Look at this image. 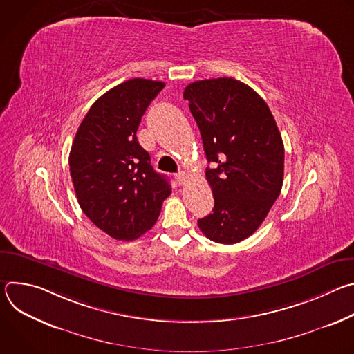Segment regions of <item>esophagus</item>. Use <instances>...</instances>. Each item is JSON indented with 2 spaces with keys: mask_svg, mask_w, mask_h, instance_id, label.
I'll use <instances>...</instances> for the list:
<instances>
[{
  "mask_svg": "<svg viewBox=\"0 0 354 354\" xmlns=\"http://www.w3.org/2000/svg\"><path fill=\"white\" fill-rule=\"evenodd\" d=\"M175 179H176V182L179 185H185L187 182V179H189V175L186 172H179V174L175 175Z\"/></svg>",
  "mask_w": 354,
  "mask_h": 354,
  "instance_id": "34e87169",
  "label": "esophagus"
}]
</instances>
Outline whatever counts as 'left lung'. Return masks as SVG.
<instances>
[{
    "label": "left lung",
    "instance_id": "8db88e82",
    "mask_svg": "<svg viewBox=\"0 0 354 354\" xmlns=\"http://www.w3.org/2000/svg\"><path fill=\"white\" fill-rule=\"evenodd\" d=\"M207 161L213 213L197 221L209 239L236 243L254 234L280 194L284 145L265 100L246 84L223 77L185 88Z\"/></svg>",
    "mask_w": 354,
    "mask_h": 354
}]
</instances>
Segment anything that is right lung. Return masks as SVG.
I'll list each match as a JSON object with an SVG mask.
<instances>
[{
	"label": "right lung",
	"instance_id": "right-lung-1",
	"mask_svg": "<svg viewBox=\"0 0 354 354\" xmlns=\"http://www.w3.org/2000/svg\"><path fill=\"white\" fill-rule=\"evenodd\" d=\"M161 81L133 78L104 93L89 108L74 137L70 172L84 214L119 241L153 228L171 194L138 144L137 129Z\"/></svg>",
	"mask_w": 354,
	"mask_h": 354
}]
</instances>
